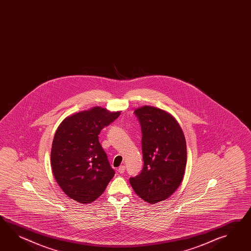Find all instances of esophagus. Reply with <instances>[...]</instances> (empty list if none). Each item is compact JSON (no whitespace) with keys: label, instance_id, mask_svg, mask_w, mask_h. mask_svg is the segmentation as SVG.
<instances>
[{"label":"esophagus","instance_id":"obj_1","mask_svg":"<svg viewBox=\"0 0 251 251\" xmlns=\"http://www.w3.org/2000/svg\"><path fill=\"white\" fill-rule=\"evenodd\" d=\"M118 171H119V173H121V174L124 173V172H125V166H121V167L118 169Z\"/></svg>","mask_w":251,"mask_h":251}]
</instances>
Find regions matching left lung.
Returning a JSON list of instances; mask_svg holds the SVG:
<instances>
[{
    "mask_svg": "<svg viewBox=\"0 0 251 251\" xmlns=\"http://www.w3.org/2000/svg\"><path fill=\"white\" fill-rule=\"evenodd\" d=\"M134 113L141 124L144 165L129 183L143 201L154 204L171 197L182 181L186 140L175 118L165 110L143 106Z\"/></svg>",
    "mask_w": 251,
    "mask_h": 251,
    "instance_id": "left-lung-1",
    "label": "left lung"
}]
</instances>
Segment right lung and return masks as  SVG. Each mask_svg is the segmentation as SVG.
Segmentation results:
<instances>
[{"instance_id":"right-lung-1","label":"right lung","mask_w":251,"mask_h":251,"mask_svg":"<svg viewBox=\"0 0 251 251\" xmlns=\"http://www.w3.org/2000/svg\"><path fill=\"white\" fill-rule=\"evenodd\" d=\"M120 115L121 111L93 107L65 118L57 128L50 152L52 173L61 190L75 201H94L114 176L99 134Z\"/></svg>"}]
</instances>
